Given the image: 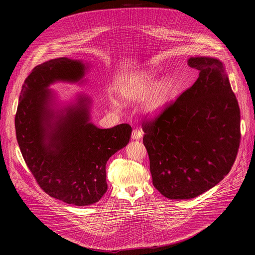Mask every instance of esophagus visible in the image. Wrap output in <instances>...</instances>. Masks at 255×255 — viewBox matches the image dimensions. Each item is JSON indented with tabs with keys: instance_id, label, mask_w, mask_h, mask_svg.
<instances>
[{
	"instance_id": "obj_1",
	"label": "esophagus",
	"mask_w": 255,
	"mask_h": 255,
	"mask_svg": "<svg viewBox=\"0 0 255 255\" xmlns=\"http://www.w3.org/2000/svg\"><path fill=\"white\" fill-rule=\"evenodd\" d=\"M142 137V131L139 130V129H134L132 131V139L134 140H138Z\"/></svg>"
}]
</instances>
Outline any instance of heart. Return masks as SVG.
Instances as JSON below:
<instances>
[{"instance_id":"obj_1","label":"heart","mask_w":255,"mask_h":255,"mask_svg":"<svg viewBox=\"0 0 255 255\" xmlns=\"http://www.w3.org/2000/svg\"><path fill=\"white\" fill-rule=\"evenodd\" d=\"M158 77L154 69H141L127 75L119 84L118 97L124 103H135L141 99L142 113L154 116L160 113L168 104L173 82L169 77ZM116 106V103L113 104Z\"/></svg>"}]
</instances>
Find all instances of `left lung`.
I'll return each mask as SVG.
<instances>
[{"instance_id": "obj_1", "label": "left lung", "mask_w": 255, "mask_h": 255, "mask_svg": "<svg viewBox=\"0 0 255 255\" xmlns=\"http://www.w3.org/2000/svg\"><path fill=\"white\" fill-rule=\"evenodd\" d=\"M198 69L195 84L156 118L143 121L154 188L165 198H196L230 171L240 144V110L223 62L188 60Z\"/></svg>"}]
</instances>
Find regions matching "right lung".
Returning a JSON list of instances; mask_svg holds the SVG:
<instances>
[{
  "label": "right lung",
  "instance_id": "right-lung-1",
  "mask_svg": "<svg viewBox=\"0 0 255 255\" xmlns=\"http://www.w3.org/2000/svg\"><path fill=\"white\" fill-rule=\"evenodd\" d=\"M88 66L60 57L43 62L22 86L15 117L23 158L40 188L50 197L76 206L92 205L107 192L106 164L131 137L129 124L100 129L90 122L91 100L55 110L56 82L82 83Z\"/></svg>",
  "mask_w": 255,
  "mask_h": 255
}]
</instances>
